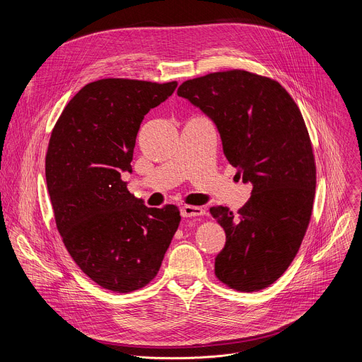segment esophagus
<instances>
[{
  "label": "esophagus",
  "mask_w": 362,
  "mask_h": 362,
  "mask_svg": "<svg viewBox=\"0 0 362 362\" xmlns=\"http://www.w3.org/2000/svg\"><path fill=\"white\" fill-rule=\"evenodd\" d=\"M204 215V209L199 208V206H183L180 209V216L182 218H196Z\"/></svg>",
  "instance_id": "34e87169"
}]
</instances>
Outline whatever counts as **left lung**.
Returning <instances> with one entry per match:
<instances>
[{
    "mask_svg": "<svg viewBox=\"0 0 362 362\" xmlns=\"http://www.w3.org/2000/svg\"><path fill=\"white\" fill-rule=\"evenodd\" d=\"M177 95L215 123L225 158L253 186L238 215L211 208L226 233L215 274L238 291L264 289L293 261L313 214L317 173L302 115L278 81L243 70L187 80Z\"/></svg>",
    "mask_w": 362,
    "mask_h": 362,
    "instance_id": "1",
    "label": "left lung"
}]
</instances>
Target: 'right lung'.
I'll use <instances>...</instances> for the list:
<instances>
[{
  "label": "right lung",
  "instance_id": "1",
  "mask_svg": "<svg viewBox=\"0 0 362 362\" xmlns=\"http://www.w3.org/2000/svg\"><path fill=\"white\" fill-rule=\"evenodd\" d=\"M176 87L126 78L90 83L51 133L45 179L57 229L78 268L113 292L140 289L156 276L180 222L176 206L147 208L122 180L133 172L144 116Z\"/></svg>",
  "mask_w": 362,
  "mask_h": 362
}]
</instances>
